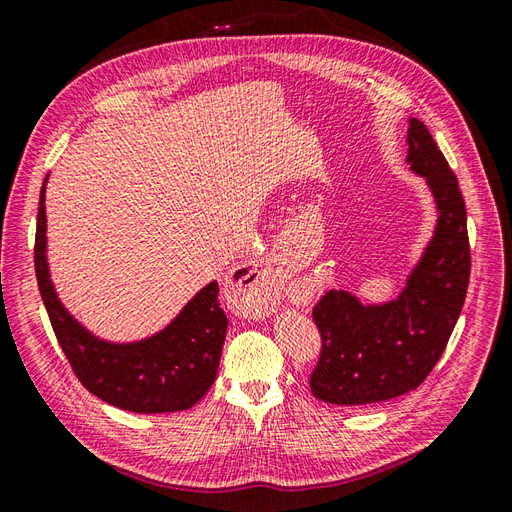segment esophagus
Here are the masks:
<instances>
[{"instance_id": "obj_1", "label": "esophagus", "mask_w": 512, "mask_h": 512, "mask_svg": "<svg viewBox=\"0 0 512 512\" xmlns=\"http://www.w3.org/2000/svg\"><path fill=\"white\" fill-rule=\"evenodd\" d=\"M245 275L235 282L237 290L243 292L247 305L252 307V312L265 314L271 309L273 299L277 294V282H280V269L275 265H267L260 269H247Z\"/></svg>"}]
</instances>
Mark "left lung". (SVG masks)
<instances>
[{
	"mask_svg": "<svg viewBox=\"0 0 512 512\" xmlns=\"http://www.w3.org/2000/svg\"><path fill=\"white\" fill-rule=\"evenodd\" d=\"M406 143V164L436 203V228L397 299L363 303L350 290H329L314 307L322 350L309 386L327 404L367 406L416 389L466 301L470 241L457 177L421 119H410Z\"/></svg>",
	"mask_w": 512,
	"mask_h": 512,
	"instance_id": "8db88e82",
	"label": "left lung"
}]
</instances>
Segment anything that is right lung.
<instances>
[{
	"label": "right lung",
	"instance_id": "add662e5",
	"mask_svg": "<svg viewBox=\"0 0 512 512\" xmlns=\"http://www.w3.org/2000/svg\"><path fill=\"white\" fill-rule=\"evenodd\" d=\"M46 175L36 224V277L57 342L76 378L106 404L138 414L192 408L218 376L228 329L218 282H209L164 329L134 342H111L91 333L61 303L46 258ZM241 273V271H239Z\"/></svg>",
	"mask_w": 512,
	"mask_h": 512
}]
</instances>
